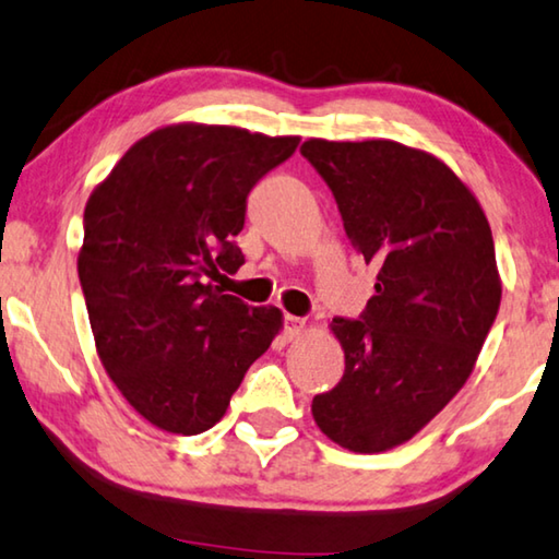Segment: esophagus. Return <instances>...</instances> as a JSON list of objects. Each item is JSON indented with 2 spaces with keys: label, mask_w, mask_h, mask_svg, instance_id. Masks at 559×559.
Instances as JSON below:
<instances>
[{
  "label": "esophagus",
  "mask_w": 559,
  "mask_h": 559,
  "mask_svg": "<svg viewBox=\"0 0 559 559\" xmlns=\"http://www.w3.org/2000/svg\"><path fill=\"white\" fill-rule=\"evenodd\" d=\"M305 332H307V320H302V317H295V314L285 317V334L289 340H299Z\"/></svg>",
  "instance_id": "34e87169"
}]
</instances>
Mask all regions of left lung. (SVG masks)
Masks as SVG:
<instances>
[{
    "label": "left lung",
    "instance_id": "obj_1",
    "mask_svg": "<svg viewBox=\"0 0 559 559\" xmlns=\"http://www.w3.org/2000/svg\"><path fill=\"white\" fill-rule=\"evenodd\" d=\"M299 152L377 270L362 320L330 324L345 374L312 400V417L340 448L388 452L432 423L475 369L502 299L492 229L469 187L425 150L312 136Z\"/></svg>",
    "mask_w": 559,
    "mask_h": 559
}]
</instances>
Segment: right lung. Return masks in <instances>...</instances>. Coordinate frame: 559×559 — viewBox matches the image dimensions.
<instances>
[{"label": "right lung", "mask_w": 559, "mask_h": 559, "mask_svg": "<svg viewBox=\"0 0 559 559\" xmlns=\"http://www.w3.org/2000/svg\"><path fill=\"white\" fill-rule=\"evenodd\" d=\"M299 136L167 124L134 142L84 207L76 270L99 362L136 415L171 435L207 432L282 309L250 307L212 280L245 254L247 194Z\"/></svg>", "instance_id": "add662e5"}]
</instances>
